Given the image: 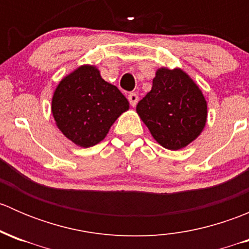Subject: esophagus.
<instances>
[{"instance_id":"obj_1","label":"esophagus","mask_w":249,"mask_h":249,"mask_svg":"<svg viewBox=\"0 0 249 249\" xmlns=\"http://www.w3.org/2000/svg\"><path fill=\"white\" fill-rule=\"evenodd\" d=\"M127 99H129L130 105H131L132 107H135L137 105V102H139V95H137L136 92H130V94L127 95Z\"/></svg>"}]
</instances>
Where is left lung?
Masks as SVG:
<instances>
[{
    "mask_svg": "<svg viewBox=\"0 0 249 249\" xmlns=\"http://www.w3.org/2000/svg\"><path fill=\"white\" fill-rule=\"evenodd\" d=\"M136 110L157 142L171 150L196 139L207 118L201 90L179 69L158 70L152 90Z\"/></svg>",
    "mask_w": 249,
    "mask_h": 249,
    "instance_id": "8db88e82",
    "label": "left lung"
}]
</instances>
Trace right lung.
Masks as SVG:
<instances>
[{"label":"right lung","mask_w":249,"mask_h":249,"mask_svg":"<svg viewBox=\"0 0 249 249\" xmlns=\"http://www.w3.org/2000/svg\"><path fill=\"white\" fill-rule=\"evenodd\" d=\"M129 109L126 97L100 76L94 66H82L60 82L52 112L62 134L83 148L106 137L117 118Z\"/></svg>","instance_id":"right-lung-1"}]
</instances>
